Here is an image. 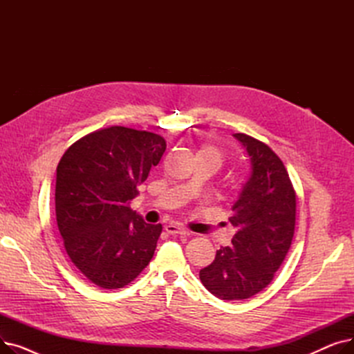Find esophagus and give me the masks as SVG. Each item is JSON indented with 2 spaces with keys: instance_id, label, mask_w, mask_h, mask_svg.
I'll return each mask as SVG.
<instances>
[{
  "instance_id": "esophagus-1",
  "label": "esophagus",
  "mask_w": 354,
  "mask_h": 354,
  "mask_svg": "<svg viewBox=\"0 0 354 354\" xmlns=\"http://www.w3.org/2000/svg\"><path fill=\"white\" fill-rule=\"evenodd\" d=\"M165 231H166L167 234H171V235H189V231H188V230H185L183 227L176 225V224L166 225V227H165Z\"/></svg>"
}]
</instances>
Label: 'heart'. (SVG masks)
Here are the masks:
<instances>
[{"label": "heart", "instance_id": "1", "mask_svg": "<svg viewBox=\"0 0 354 354\" xmlns=\"http://www.w3.org/2000/svg\"><path fill=\"white\" fill-rule=\"evenodd\" d=\"M198 156H203V158L209 159L216 166V169L222 165V153L214 146H203V147H201L199 152H198Z\"/></svg>", "mask_w": 354, "mask_h": 354}]
</instances>
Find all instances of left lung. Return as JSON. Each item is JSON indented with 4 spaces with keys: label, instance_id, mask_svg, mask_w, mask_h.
Wrapping results in <instances>:
<instances>
[{
    "label": "left lung",
    "instance_id": "obj_1",
    "mask_svg": "<svg viewBox=\"0 0 354 354\" xmlns=\"http://www.w3.org/2000/svg\"><path fill=\"white\" fill-rule=\"evenodd\" d=\"M251 172L232 205V244L216 251L199 271L205 288L221 300H245L263 291L290 250L295 227V192L281 159L248 135L235 133Z\"/></svg>",
    "mask_w": 354,
    "mask_h": 354
}]
</instances>
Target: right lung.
I'll return each mask as SVG.
<instances>
[{
  "label": "right lung",
  "instance_id": "1",
  "mask_svg": "<svg viewBox=\"0 0 354 354\" xmlns=\"http://www.w3.org/2000/svg\"><path fill=\"white\" fill-rule=\"evenodd\" d=\"M162 136L123 126L73 143L57 166L55 216L79 271L102 288H122L151 261L162 232L130 209L165 152Z\"/></svg>",
  "mask_w": 354,
  "mask_h": 354
}]
</instances>
